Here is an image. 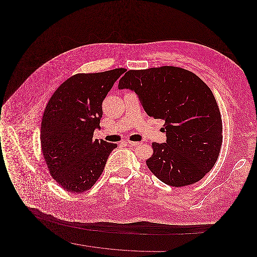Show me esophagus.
<instances>
[{"mask_svg": "<svg viewBox=\"0 0 257 257\" xmlns=\"http://www.w3.org/2000/svg\"><path fill=\"white\" fill-rule=\"evenodd\" d=\"M127 144H128L129 146H131V147H137V146L140 145V143H137V142H128Z\"/></svg>", "mask_w": 257, "mask_h": 257, "instance_id": "34e87169", "label": "esophagus"}]
</instances>
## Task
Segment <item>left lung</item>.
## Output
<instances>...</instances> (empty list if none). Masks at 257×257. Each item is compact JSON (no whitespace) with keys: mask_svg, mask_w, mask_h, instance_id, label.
I'll return each instance as SVG.
<instances>
[{"mask_svg":"<svg viewBox=\"0 0 257 257\" xmlns=\"http://www.w3.org/2000/svg\"><path fill=\"white\" fill-rule=\"evenodd\" d=\"M119 89L135 91L149 116L165 121L166 143H153L147 160L162 182L183 187L199 181L220 154L222 123L216 99L196 74L175 66L129 70Z\"/></svg>","mask_w":257,"mask_h":257,"instance_id":"1","label":"left lung"}]
</instances>
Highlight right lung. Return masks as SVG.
<instances>
[{"instance_id":"1","label":"right lung","mask_w":257,"mask_h":257,"mask_svg":"<svg viewBox=\"0 0 257 257\" xmlns=\"http://www.w3.org/2000/svg\"><path fill=\"white\" fill-rule=\"evenodd\" d=\"M124 72V68H116L76 74L50 98L40 129L42 153L50 174L67 192L80 194L89 190L117 147L93 140V132L100 128L103 100Z\"/></svg>"}]
</instances>
